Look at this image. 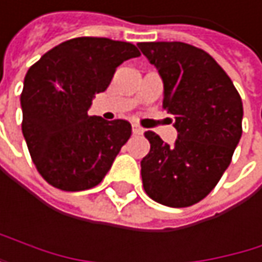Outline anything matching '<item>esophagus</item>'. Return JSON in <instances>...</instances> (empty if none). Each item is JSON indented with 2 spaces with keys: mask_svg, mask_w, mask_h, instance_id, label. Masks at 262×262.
<instances>
[{
  "mask_svg": "<svg viewBox=\"0 0 262 262\" xmlns=\"http://www.w3.org/2000/svg\"><path fill=\"white\" fill-rule=\"evenodd\" d=\"M133 134H136V136H142V134H143V128H142V126H139V125H133Z\"/></svg>",
  "mask_w": 262,
  "mask_h": 262,
  "instance_id": "1",
  "label": "esophagus"
}]
</instances>
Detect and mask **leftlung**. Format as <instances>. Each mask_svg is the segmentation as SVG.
Listing matches in <instances>:
<instances>
[{
  "label": "left lung",
  "mask_w": 262,
  "mask_h": 262,
  "mask_svg": "<svg viewBox=\"0 0 262 262\" xmlns=\"http://www.w3.org/2000/svg\"><path fill=\"white\" fill-rule=\"evenodd\" d=\"M163 81V110L174 117L178 139L167 145L146 131L142 159L146 194L168 207L202 201L230 165L243 134V102L225 71L205 51L181 41L140 43Z\"/></svg>",
  "instance_id": "obj_1"
}]
</instances>
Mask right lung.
<instances>
[{
	"label": "right lung",
	"mask_w": 262,
	"mask_h": 262,
	"mask_svg": "<svg viewBox=\"0 0 262 262\" xmlns=\"http://www.w3.org/2000/svg\"><path fill=\"white\" fill-rule=\"evenodd\" d=\"M126 41L99 37L68 40L26 74L21 92L23 136L43 179L63 191L99 185L131 136L126 120L88 116L123 61L139 57Z\"/></svg>",
	"instance_id": "obj_1"
}]
</instances>
